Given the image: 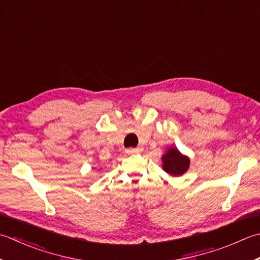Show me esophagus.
<instances>
[{
    "mask_svg": "<svg viewBox=\"0 0 260 260\" xmlns=\"http://www.w3.org/2000/svg\"><path fill=\"white\" fill-rule=\"evenodd\" d=\"M142 151L141 147H131V149H127L126 150V153L128 154H135V153H140Z\"/></svg>",
    "mask_w": 260,
    "mask_h": 260,
    "instance_id": "1",
    "label": "esophagus"
}]
</instances>
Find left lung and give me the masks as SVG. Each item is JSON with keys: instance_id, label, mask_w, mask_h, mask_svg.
<instances>
[{"instance_id": "obj_1", "label": "left lung", "mask_w": 260, "mask_h": 260, "mask_svg": "<svg viewBox=\"0 0 260 260\" xmlns=\"http://www.w3.org/2000/svg\"><path fill=\"white\" fill-rule=\"evenodd\" d=\"M162 169L167 174L174 177H179L186 174L189 169L190 159L175 146H170L166 150V153L162 155Z\"/></svg>"}]
</instances>
